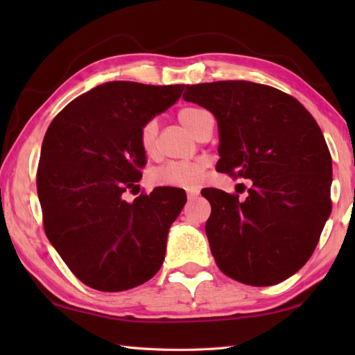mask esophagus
<instances>
[{"label":"esophagus","instance_id":"esophagus-1","mask_svg":"<svg viewBox=\"0 0 355 355\" xmlns=\"http://www.w3.org/2000/svg\"><path fill=\"white\" fill-rule=\"evenodd\" d=\"M198 191H195V189H191V191H187V200H195L198 197Z\"/></svg>","mask_w":355,"mask_h":355}]
</instances>
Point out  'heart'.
<instances>
[{
    "label": "heart",
    "instance_id": "heart-1",
    "mask_svg": "<svg viewBox=\"0 0 355 355\" xmlns=\"http://www.w3.org/2000/svg\"><path fill=\"white\" fill-rule=\"evenodd\" d=\"M207 112L201 108L187 107L178 111L180 123L186 126L195 137L200 131L202 119ZM157 134L158 125L155 119H149L141 125L139 131V145L146 157H154L157 154ZM206 164L202 162H172L168 164L158 166L149 172V183L162 187H182V189H192L201 182L202 172Z\"/></svg>",
    "mask_w": 355,
    "mask_h": 355
}]
</instances>
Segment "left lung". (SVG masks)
I'll return each instance as SVG.
<instances>
[{
    "label": "left lung",
    "instance_id": "8db88e82",
    "mask_svg": "<svg viewBox=\"0 0 355 355\" xmlns=\"http://www.w3.org/2000/svg\"><path fill=\"white\" fill-rule=\"evenodd\" d=\"M183 99L218 120L216 171L252 180L245 200L201 192L218 268L253 286L285 281L310 259L331 214L333 164L318 122L293 96L247 80L186 85Z\"/></svg>",
    "mask_w": 355,
    "mask_h": 355
}]
</instances>
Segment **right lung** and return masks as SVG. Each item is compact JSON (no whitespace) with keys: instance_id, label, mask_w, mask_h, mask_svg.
<instances>
[{"instance_id":"1","label":"right lung","mask_w":355,"mask_h":355,"mask_svg":"<svg viewBox=\"0 0 355 355\" xmlns=\"http://www.w3.org/2000/svg\"><path fill=\"white\" fill-rule=\"evenodd\" d=\"M184 85L107 82L71 101L42 141L36 187L45 235L80 282L123 291L160 270L171 224L186 202L177 187L123 200L140 182L141 125L166 111Z\"/></svg>"}]
</instances>
